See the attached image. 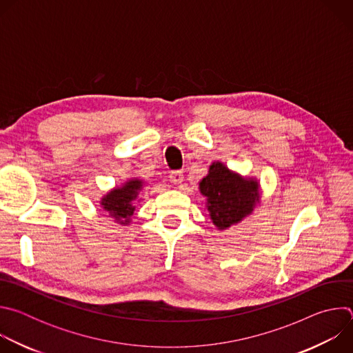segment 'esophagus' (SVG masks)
<instances>
[{
    "instance_id": "esophagus-1",
    "label": "esophagus",
    "mask_w": 353,
    "mask_h": 353,
    "mask_svg": "<svg viewBox=\"0 0 353 353\" xmlns=\"http://www.w3.org/2000/svg\"><path fill=\"white\" fill-rule=\"evenodd\" d=\"M169 180H170L173 184H181V183L184 181V174H183V172H180V170H174V172L170 173Z\"/></svg>"
}]
</instances>
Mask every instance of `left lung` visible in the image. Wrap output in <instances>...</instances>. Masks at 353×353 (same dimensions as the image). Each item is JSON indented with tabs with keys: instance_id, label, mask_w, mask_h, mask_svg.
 Segmentation results:
<instances>
[{
	"instance_id": "obj_1",
	"label": "left lung",
	"mask_w": 353,
	"mask_h": 353,
	"mask_svg": "<svg viewBox=\"0 0 353 353\" xmlns=\"http://www.w3.org/2000/svg\"><path fill=\"white\" fill-rule=\"evenodd\" d=\"M199 192L207 198V210L218 230H226L251 215L260 204V183L243 177L222 162H214L199 181Z\"/></svg>"
}]
</instances>
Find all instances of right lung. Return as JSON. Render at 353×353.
<instances>
[{
  "instance_id": "add662e5",
  "label": "right lung",
  "mask_w": 353,
  "mask_h": 353,
  "mask_svg": "<svg viewBox=\"0 0 353 353\" xmlns=\"http://www.w3.org/2000/svg\"><path fill=\"white\" fill-rule=\"evenodd\" d=\"M143 187V181L139 179L127 180L120 187H114L100 199V207L117 223L125 226L131 223V218L135 211L134 201H139L138 195Z\"/></svg>"
}]
</instances>
